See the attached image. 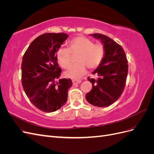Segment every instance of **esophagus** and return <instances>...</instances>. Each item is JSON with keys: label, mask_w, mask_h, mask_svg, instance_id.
<instances>
[{"label": "esophagus", "mask_w": 154, "mask_h": 154, "mask_svg": "<svg viewBox=\"0 0 154 154\" xmlns=\"http://www.w3.org/2000/svg\"><path fill=\"white\" fill-rule=\"evenodd\" d=\"M81 80H72V83H73V85H76V84H78V83H81Z\"/></svg>", "instance_id": "esophagus-1"}]
</instances>
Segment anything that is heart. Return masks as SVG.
Listing matches in <instances>:
<instances>
[{"mask_svg":"<svg viewBox=\"0 0 154 154\" xmlns=\"http://www.w3.org/2000/svg\"><path fill=\"white\" fill-rule=\"evenodd\" d=\"M71 53L78 54L76 64L65 73L67 77L77 79L86 72V67L94 69L100 66L105 56V48L101 44H94L92 40L85 36H78L69 42V49L60 48L57 52V60L63 69L71 66Z\"/></svg>","mask_w":154,"mask_h":154,"instance_id":"heart-1","label":"heart"}]
</instances>
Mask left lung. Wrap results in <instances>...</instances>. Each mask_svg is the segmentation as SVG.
Returning <instances> with one entry per match:
<instances>
[{"instance_id": "left-lung-1", "label": "left lung", "mask_w": 154, "mask_h": 154, "mask_svg": "<svg viewBox=\"0 0 154 154\" xmlns=\"http://www.w3.org/2000/svg\"><path fill=\"white\" fill-rule=\"evenodd\" d=\"M91 35L103 44L105 56L92 72L98 78L96 80L87 78L92 83V88L85 97L92 105L108 106L117 101L124 91L128 74V60L122 46L109 36L100 33Z\"/></svg>"}]
</instances>
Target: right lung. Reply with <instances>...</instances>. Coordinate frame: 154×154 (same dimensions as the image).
<instances>
[{
  "label": "right lung",
  "instance_id": "right-lung-1",
  "mask_svg": "<svg viewBox=\"0 0 154 154\" xmlns=\"http://www.w3.org/2000/svg\"><path fill=\"white\" fill-rule=\"evenodd\" d=\"M68 36L63 32L41 35L23 56V88L31 103L45 112H54L66 104L68 90L72 85L71 79H60L62 70L56 57Z\"/></svg>",
  "mask_w": 154,
  "mask_h": 154
}]
</instances>
